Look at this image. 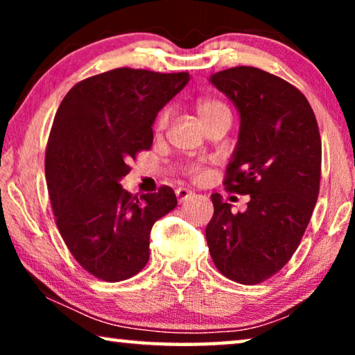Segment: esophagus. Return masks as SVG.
<instances>
[{
    "label": "esophagus",
    "instance_id": "obj_1",
    "mask_svg": "<svg viewBox=\"0 0 355 355\" xmlns=\"http://www.w3.org/2000/svg\"><path fill=\"white\" fill-rule=\"evenodd\" d=\"M176 197H178L179 203H182V202L189 200V198H192L193 197V192L189 191V189H186V187H179L178 191H176Z\"/></svg>",
    "mask_w": 355,
    "mask_h": 355
}]
</instances>
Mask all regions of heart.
I'll list each match as a JSON object with an SVG mask.
<instances>
[{
  "mask_svg": "<svg viewBox=\"0 0 355 355\" xmlns=\"http://www.w3.org/2000/svg\"><path fill=\"white\" fill-rule=\"evenodd\" d=\"M196 113L198 119L202 121V124L205 125L208 123H213V121L220 118H231V111L227 106L220 100L215 98H200L196 103ZM168 116L163 114L158 121V129H163L166 125Z\"/></svg>",
  "mask_w": 355,
  "mask_h": 355,
  "instance_id": "obj_1",
  "label": "heart"
}]
</instances>
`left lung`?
I'll use <instances>...</instances> for the list:
<instances>
[{"instance_id": "1", "label": "left lung", "mask_w": 355, "mask_h": 355, "mask_svg": "<svg viewBox=\"0 0 355 355\" xmlns=\"http://www.w3.org/2000/svg\"><path fill=\"white\" fill-rule=\"evenodd\" d=\"M210 82L241 118L226 189L250 196V202L245 211L232 213L213 193L207 244L220 273L257 284L288 263L312 218L322 174L318 124L294 85L259 67H231Z\"/></svg>"}]
</instances>
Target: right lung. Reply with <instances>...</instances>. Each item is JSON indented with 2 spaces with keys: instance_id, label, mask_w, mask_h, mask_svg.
I'll list each match as a JSON object with an SVG mask.
<instances>
[{
  "instance_id": "add662e5",
  "label": "right lung",
  "mask_w": 355,
  "mask_h": 355,
  "mask_svg": "<svg viewBox=\"0 0 355 355\" xmlns=\"http://www.w3.org/2000/svg\"><path fill=\"white\" fill-rule=\"evenodd\" d=\"M189 80L187 72L118 67L76 84L56 111L45 158L51 207L67 249L96 278L137 275L155 221L178 205L168 186L137 197L119 182L152 147L158 111Z\"/></svg>"
}]
</instances>
